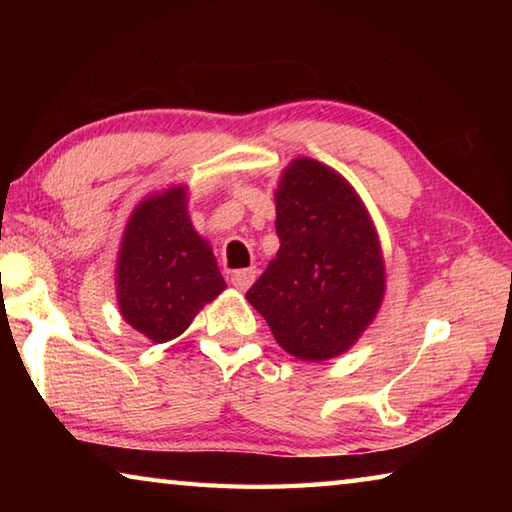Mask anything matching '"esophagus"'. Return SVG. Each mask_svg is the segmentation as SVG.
Segmentation results:
<instances>
[{"mask_svg":"<svg viewBox=\"0 0 512 512\" xmlns=\"http://www.w3.org/2000/svg\"><path fill=\"white\" fill-rule=\"evenodd\" d=\"M255 277H257L255 268H241V271L232 273V287L244 293L246 289H250V284L255 282Z\"/></svg>","mask_w":512,"mask_h":512,"instance_id":"obj_1","label":"esophagus"}]
</instances>
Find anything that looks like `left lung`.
<instances>
[{
    "instance_id": "8db88e82",
    "label": "left lung",
    "mask_w": 512,
    "mask_h": 512,
    "mask_svg": "<svg viewBox=\"0 0 512 512\" xmlns=\"http://www.w3.org/2000/svg\"><path fill=\"white\" fill-rule=\"evenodd\" d=\"M275 214L280 250L246 300L291 357H339L384 302L386 264L375 221L339 171L305 155L284 167Z\"/></svg>"
}]
</instances>
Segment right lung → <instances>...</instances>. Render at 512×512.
Here are the masks:
<instances>
[{
	"label": "right lung",
	"instance_id": "obj_1",
	"mask_svg": "<svg viewBox=\"0 0 512 512\" xmlns=\"http://www.w3.org/2000/svg\"><path fill=\"white\" fill-rule=\"evenodd\" d=\"M115 291L121 318L153 343H167L225 291L210 241L198 235L187 185H171L137 203L121 235Z\"/></svg>",
	"mask_w": 512,
	"mask_h": 512
}]
</instances>
